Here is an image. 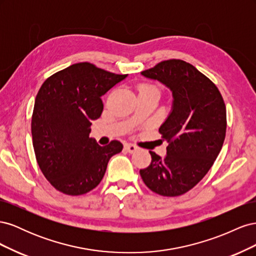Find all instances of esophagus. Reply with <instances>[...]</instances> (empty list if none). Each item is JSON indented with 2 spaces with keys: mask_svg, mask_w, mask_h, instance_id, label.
Returning a JSON list of instances; mask_svg holds the SVG:
<instances>
[{
  "mask_svg": "<svg viewBox=\"0 0 256 256\" xmlns=\"http://www.w3.org/2000/svg\"><path fill=\"white\" fill-rule=\"evenodd\" d=\"M125 150H126L129 154H132V152H134L138 150V147H136V145H134V144H126V145H125Z\"/></svg>",
  "mask_w": 256,
  "mask_h": 256,
  "instance_id": "obj_1",
  "label": "esophagus"
}]
</instances>
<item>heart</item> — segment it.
I'll use <instances>...</instances> for the list:
<instances>
[{
  "mask_svg": "<svg viewBox=\"0 0 256 256\" xmlns=\"http://www.w3.org/2000/svg\"><path fill=\"white\" fill-rule=\"evenodd\" d=\"M157 90L154 86H152V85H147V84H143L141 85L140 88H138V90L140 92H143V90Z\"/></svg>",
  "mask_w": 256,
  "mask_h": 256,
  "instance_id": "obj_1",
  "label": "heart"
}]
</instances>
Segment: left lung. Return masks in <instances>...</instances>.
Wrapping results in <instances>:
<instances>
[{
    "mask_svg": "<svg viewBox=\"0 0 256 256\" xmlns=\"http://www.w3.org/2000/svg\"><path fill=\"white\" fill-rule=\"evenodd\" d=\"M172 90V112L159 128L168 143L161 158L150 152L140 170L144 184L162 196H178L196 186L212 166L226 132V108L216 84L182 60H162L142 72Z\"/></svg>",
    "mask_w": 256,
    "mask_h": 256,
    "instance_id": "left-lung-1",
    "label": "left lung"
}]
</instances>
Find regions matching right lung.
<instances>
[{
  "label": "right lung",
  "instance_id": "right-lung-1",
  "mask_svg": "<svg viewBox=\"0 0 256 256\" xmlns=\"http://www.w3.org/2000/svg\"><path fill=\"white\" fill-rule=\"evenodd\" d=\"M126 76L83 62L52 74L38 90L32 115L35 156L44 177L64 194L96 188L110 158L122 152L120 141L100 146L90 134L104 110L102 96Z\"/></svg>",
  "mask_w": 256,
  "mask_h": 256
}]
</instances>
